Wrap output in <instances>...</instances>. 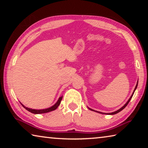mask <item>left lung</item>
Returning <instances> with one entry per match:
<instances>
[{"label":"left lung","mask_w":148,"mask_h":148,"mask_svg":"<svg viewBox=\"0 0 148 148\" xmlns=\"http://www.w3.org/2000/svg\"><path fill=\"white\" fill-rule=\"evenodd\" d=\"M137 86H138V83H137V84H136V87H135V88H134V91H133V92H132V95L131 96V97H130L129 98V99L128 100V101H127V102H126V104H125L123 106H122L121 108L120 109H119L118 110H117V111H116V112H112V113H102V112H98V111H95L96 112H98V113H100V114H108V115H114V114H117V113H119V112H121L122 110H123L125 107H126L127 106V104H129V101H131V99H132V96H133V94H134V91H135V90H136V89L137 88ZM88 108L89 109V110H92V111H95L94 110H92V109H91V108Z\"/></svg>","instance_id":"left-lung-1"}]
</instances>
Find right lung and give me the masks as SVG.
Instances as JSON below:
<instances>
[{
    "label": "right lung",
    "instance_id": "1",
    "mask_svg": "<svg viewBox=\"0 0 148 148\" xmlns=\"http://www.w3.org/2000/svg\"><path fill=\"white\" fill-rule=\"evenodd\" d=\"M62 99V97H59V99H58V101H57V102L56 104H55L53 106H52L51 107L48 108H46V109H43V110H35V109H31V108H29L25 107L24 106L23 104H22L21 102V104L27 110H28L29 112H31L32 114H44V113H47V112H51V111H53V110H56L57 108V107L59 106L60 103H61V101Z\"/></svg>",
    "mask_w": 148,
    "mask_h": 148
}]
</instances>
